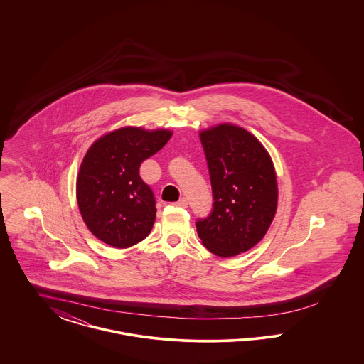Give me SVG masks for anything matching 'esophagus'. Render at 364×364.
I'll list each match as a JSON object with an SVG mask.
<instances>
[{
  "instance_id": "obj_1",
  "label": "esophagus",
  "mask_w": 364,
  "mask_h": 364,
  "mask_svg": "<svg viewBox=\"0 0 364 364\" xmlns=\"http://www.w3.org/2000/svg\"><path fill=\"white\" fill-rule=\"evenodd\" d=\"M174 205H176V206H177V208H187V206H188V200H187V199H186V198H181V199H180V200H178V202H176V203H174Z\"/></svg>"
}]
</instances>
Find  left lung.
Returning <instances> with one entry per match:
<instances>
[{"mask_svg": "<svg viewBox=\"0 0 364 364\" xmlns=\"http://www.w3.org/2000/svg\"><path fill=\"white\" fill-rule=\"evenodd\" d=\"M208 159L213 211L198 220L202 244L217 257L230 258L263 239L277 211V176L258 139L230 122L199 134Z\"/></svg>", "mask_w": 364, "mask_h": 364, "instance_id": "1", "label": "left lung"}]
</instances>
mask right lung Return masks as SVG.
I'll return each mask as SVG.
<instances>
[{"label":"right lung","mask_w":364,"mask_h":364,"mask_svg":"<svg viewBox=\"0 0 364 364\" xmlns=\"http://www.w3.org/2000/svg\"><path fill=\"white\" fill-rule=\"evenodd\" d=\"M172 136L169 129L122 127L87 150L76 181L79 211L90 232L105 244L128 248L144 240L156 221V199L140 178V164Z\"/></svg>","instance_id":"add662e5"}]
</instances>
